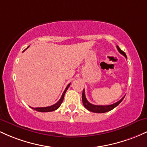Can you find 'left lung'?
Instances as JSON below:
<instances>
[{
	"label": "left lung",
	"instance_id": "left-lung-1",
	"mask_svg": "<svg viewBox=\"0 0 147 147\" xmlns=\"http://www.w3.org/2000/svg\"><path fill=\"white\" fill-rule=\"evenodd\" d=\"M117 50L119 51V52L121 54H122L126 58H127L126 53H125L123 51H121L118 46H117ZM123 98H124V96H123L121 100H119V101L116 102V103H113V104H111V105H93L92 104V103H90V102L87 100L86 96H85V90H83V92H82V103H83V105L85 106V108L88 110L89 111L93 112V113H106V112L110 111V110L114 109L115 107L117 106V105L119 104L121 101H122Z\"/></svg>",
	"mask_w": 147,
	"mask_h": 147
}]
</instances>
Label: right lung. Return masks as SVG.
<instances>
[{
    "label": "right lung",
    "instance_id": "right-lung-1",
    "mask_svg": "<svg viewBox=\"0 0 147 147\" xmlns=\"http://www.w3.org/2000/svg\"><path fill=\"white\" fill-rule=\"evenodd\" d=\"M27 48V49H28ZM26 50V49H25ZM24 50V51H25ZM71 83H69L68 85H67V87H66V89L65 90V91H64L63 94H62V96H61L60 99L58 100V101L57 102V103H55V104L53 105H51V106H48V107H43V108H32V109L35 110L36 111H38V112H41V113H47V112H52V111H54V110H57V108H59V107L60 106L61 103H62V101H63V99H64V96H65V94L66 93V92H67V90H68L69 87L70 86Z\"/></svg>",
    "mask_w": 147,
    "mask_h": 147
}]
</instances>
